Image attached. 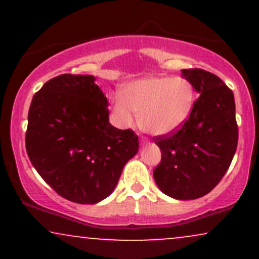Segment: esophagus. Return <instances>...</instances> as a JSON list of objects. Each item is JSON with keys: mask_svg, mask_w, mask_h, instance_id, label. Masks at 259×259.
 Returning <instances> with one entry per match:
<instances>
[{"mask_svg": "<svg viewBox=\"0 0 259 259\" xmlns=\"http://www.w3.org/2000/svg\"><path fill=\"white\" fill-rule=\"evenodd\" d=\"M148 141L146 139H141V145H147Z\"/></svg>", "mask_w": 259, "mask_h": 259, "instance_id": "obj_1", "label": "esophagus"}]
</instances>
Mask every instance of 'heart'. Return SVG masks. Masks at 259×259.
Wrapping results in <instances>:
<instances>
[{"label": "heart", "instance_id": "b5f03b06", "mask_svg": "<svg viewBox=\"0 0 259 259\" xmlns=\"http://www.w3.org/2000/svg\"><path fill=\"white\" fill-rule=\"evenodd\" d=\"M194 105V89L186 79L148 76L127 84L113 101V111L123 126L132 125L135 113L145 133L165 135L189 119Z\"/></svg>", "mask_w": 259, "mask_h": 259}]
</instances>
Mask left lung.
<instances>
[{"mask_svg":"<svg viewBox=\"0 0 259 259\" xmlns=\"http://www.w3.org/2000/svg\"><path fill=\"white\" fill-rule=\"evenodd\" d=\"M181 78L200 97L177 133L156 138L162 160L153 178L163 194L187 201L207 195L222 180L236 152L239 132L234 94L218 76L183 69Z\"/></svg>","mask_w":259,"mask_h":259,"instance_id":"1","label":"left lung"}]
</instances>
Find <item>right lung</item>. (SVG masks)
Returning a JSON list of instances; mask_svg holds the SVG:
<instances>
[{
	"instance_id": "obj_1",
	"label": "right lung",
	"mask_w": 259,
	"mask_h": 259,
	"mask_svg": "<svg viewBox=\"0 0 259 259\" xmlns=\"http://www.w3.org/2000/svg\"><path fill=\"white\" fill-rule=\"evenodd\" d=\"M92 75L63 74L34 95L25 146L40 177L67 200L99 203L114 191L139 151L130 129L109 123L108 101Z\"/></svg>"
}]
</instances>
